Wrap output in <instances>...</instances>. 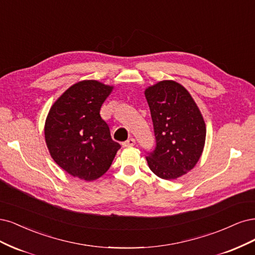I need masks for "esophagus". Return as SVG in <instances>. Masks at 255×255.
I'll return each mask as SVG.
<instances>
[{
    "mask_svg": "<svg viewBox=\"0 0 255 255\" xmlns=\"http://www.w3.org/2000/svg\"><path fill=\"white\" fill-rule=\"evenodd\" d=\"M134 144H135V139L132 138V137H130V138L127 139V141H125L124 143H123V146H124V147H130V146H133Z\"/></svg>",
    "mask_w": 255,
    "mask_h": 255,
    "instance_id": "34e87169",
    "label": "esophagus"
}]
</instances>
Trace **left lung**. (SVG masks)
Masks as SVG:
<instances>
[{"label": "left lung", "instance_id": "1", "mask_svg": "<svg viewBox=\"0 0 255 255\" xmlns=\"http://www.w3.org/2000/svg\"><path fill=\"white\" fill-rule=\"evenodd\" d=\"M155 147L147 152L154 175L174 180L198 162L205 142V124L187 90L172 80H163L146 89Z\"/></svg>", "mask_w": 255, "mask_h": 255}]
</instances>
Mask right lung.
<instances>
[{
    "instance_id": "right-lung-1",
    "label": "right lung",
    "mask_w": 255,
    "mask_h": 255,
    "mask_svg": "<svg viewBox=\"0 0 255 255\" xmlns=\"http://www.w3.org/2000/svg\"><path fill=\"white\" fill-rule=\"evenodd\" d=\"M113 87L96 80L73 85L53 105L45 142L54 161L73 177L92 181L111 166L121 145L100 111Z\"/></svg>"
}]
</instances>
